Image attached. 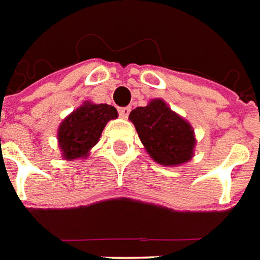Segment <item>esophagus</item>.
I'll use <instances>...</instances> for the list:
<instances>
[{"mask_svg":"<svg viewBox=\"0 0 260 260\" xmlns=\"http://www.w3.org/2000/svg\"><path fill=\"white\" fill-rule=\"evenodd\" d=\"M130 110H132V108H128V106H126V108H120V109H119V115L126 119L127 116H128V113H130Z\"/></svg>","mask_w":260,"mask_h":260,"instance_id":"esophagus-1","label":"esophagus"}]
</instances>
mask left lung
<instances>
[{
  "instance_id": "1",
  "label": "left lung",
  "mask_w": 260,
  "mask_h": 260,
  "mask_svg": "<svg viewBox=\"0 0 260 260\" xmlns=\"http://www.w3.org/2000/svg\"><path fill=\"white\" fill-rule=\"evenodd\" d=\"M141 143L151 158L162 165H180L193 155L196 144L190 124L169 109L161 99L130 112Z\"/></svg>"
}]
</instances>
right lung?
Returning <instances> with one entry per match:
<instances>
[{
	"label": "right lung",
	"instance_id": "add662e5",
	"mask_svg": "<svg viewBox=\"0 0 260 260\" xmlns=\"http://www.w3.org/2000/svg\"><path fill=\"white\" fill-rule=\"evenodd\" d=\"M117 117L115 106L86 102L73 112L58 128V143L66 159L85 156L96 144L110 119Z\"/></svg>",
	"mask_w": 260,
	"mask_h": 260
}]
</instances>
